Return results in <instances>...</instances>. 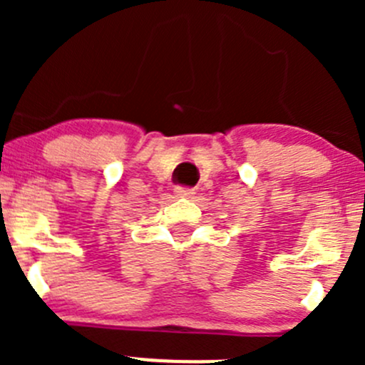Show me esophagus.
<instances>
[{
    "label": "esophagus",
    "mask_w": 365,
    "mask_h": 365,
    "mask_svg": "<svg viewBox=\"0 0 365 365\" xmlns=\"http://www.w3.org/2000/svg\"><path fill=\"white\" fill-rule=\"evenodd\" d=\"M175 194L176 196L187 197V200H189V197H192L196 192H194V189H187V187H176Z\"/></svg>",
    "instance_id": "1"
}]
</instances>
